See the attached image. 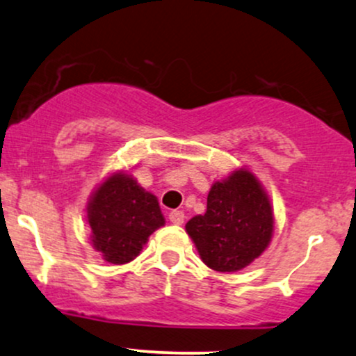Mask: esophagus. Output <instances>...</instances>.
Instances as JSON below:
<instances>
[{"label": "esophagus", "mask_w": 356, "mask_h": 356, "mask_svg": "<svg viewBox=\"0 0 356 356\" xmlns=\"http://www.w3.org/2000/svg\"><path fill=\"white\" fill-rule=\"evenodd\" d=\"M184 219H186V216H184L182 211H172L169 213V220L172 222L174 225H182Z\"/></svg>", "instance_id": "34e87169"}]
</instances>
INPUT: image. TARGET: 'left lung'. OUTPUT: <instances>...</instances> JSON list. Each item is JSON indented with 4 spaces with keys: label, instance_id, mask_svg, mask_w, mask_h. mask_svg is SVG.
I'll return each instance as SVG.
<instances>
[{
    "label": "left lung",
    "instance_id": "obj_1",
    "mask_svg": "<svg viewBox=\"0 0 356 356\" xmlns=\"http://www.w3.org/2000/svg\"><path fill=\"white\" fill-rule=\"evenodd\" d=\"M267 191L247 167L212 184L207 211L186 224L202 262L216 272H238L267 250L273 237Z\"/></svg>",
    "mask_w": 356,
    "mask_h": 356
}]
</instances>
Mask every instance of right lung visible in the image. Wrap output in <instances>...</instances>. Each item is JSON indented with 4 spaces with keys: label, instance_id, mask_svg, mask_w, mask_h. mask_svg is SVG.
Masks as SVG:
<instances>
[{
    "label": "right lung",
    "instance_id": "right-lung-1",
    "mask_svg": "<svg viewBox=\"0 0 356 356\" xmlns=\"http://www.w3.org/2000/svg\"><path fill=\"white\" fill-rule=\"evenodd\" d=\"M86 220L94 250L113 265L134 260L151 234L165 224L157 197L129 170H114L97 184L86 205Z\"/></svg>",
    "mask_w": 356,
    "mask_h": 356
}]
</instances>
